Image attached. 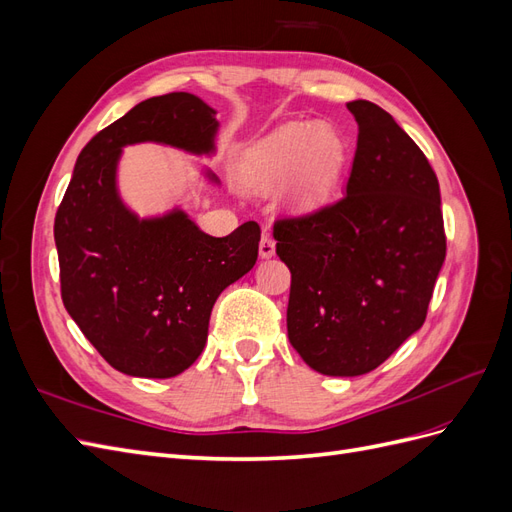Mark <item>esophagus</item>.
Returning a JSON list of instances; mask_svg holds the SVG:
<instances>
[{
	"label": "esophagus",
	"instance_id": "34e87169",
	"mask_svg": "<svg viewBox=\"0 0 512 512\" xmlns=\"http://www.w3.org/2000/svg\"><path fill=\"white\" fill-rule=\"evenodd\" d=\"M258 252H260L262 258H271L275 254V241H273V237L269 235V232H262Z\"/></svg>",
	"mask_w": 512,
	"mask_h": 512
}]
</instances>
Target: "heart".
I'll return each instance as SVG.
<instances>
[{"mask_svg":"<svg viewBox=\"0 0 512 512\" xmlns=\"http://www.w3.org/2000/svg\"><path fill=\"white\" fill-rule=\"evenodd\" d=\"M344 160L346 145L333 128L294 121L247 151L241 173L254 188H275L294 177V205L316 209L335 190Z\"/></svg>","mask_w":512,"mask_h":512,"instance_id":"1","label":"heart"}]
</instances>
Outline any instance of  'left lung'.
I'll list each match as a JSON object with an SVG mask.
<instances>
[{
	"label": "left lung",
	"mask_w": 512,
	"mask_h": 512,
	"mask_svg": "<svg viewBox=\"0 0 512 512\" xmlns=\"http://www.w3.org/2000/svg\"><path fill=\"white\" fill-rule=\"evenodd\" d=\"M359 138L346 194L273 224L290 269L288 339L324 376L376 369L423 327L446 256L440 185L374 102H348Z\"/></svg>",
	"instance_id": "8db88e82"
}]
</instances>
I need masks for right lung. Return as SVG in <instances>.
Here are the masks:
<instances>
[{
    "mask_svg": "<svg viewBox=\"0 0 512 512\" xmlns=\"http://www.w3.org/2000/svg\"><path fill=\"white\" fill-rule=\"evenodd\" d=\"M218 126L209 104L175 91L136 104L76 160L55 215L61 299L121 374L173 378L188 369L207 344L215 299L256 265V222L211 237L181 209L141 220L117 192L121 147L151 141L203 156Z\"/></svg>",
    "mask_w": 512,
    "mask_h": 512,
    "instance_id": "add662e5",
    "label": "right lung"
}]
</instances>
